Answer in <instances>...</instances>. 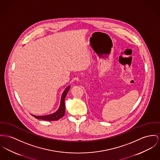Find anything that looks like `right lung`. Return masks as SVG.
Instances as JSON below:
<instances>
[{"instance_id": "add662e5", "label": "right lung", "mask_w": 160, "mask_h": 160, "mask_svg": "<svg viewBox=\"0 0 160 160\" xmlns=\"http://www.w3.org/2000/svg\"><path fill=\"white\" fill-rule=\"evenodd\" d=\"M70 88V86L68 85L65 90H64L61 98V102H60V106L59 108L56 112H55L53 113L50 114V115H43V116H36L32 115L34 117L36 118V119H42V120H45V121H56L59 119L60 118L63 117L65 115V98L66 97V95L69 91Z\"/></svg>"}]
</instances>
